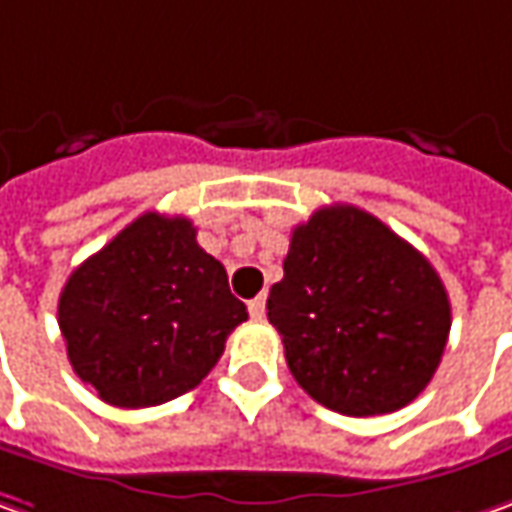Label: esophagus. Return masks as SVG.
I'll return each instance as SVG.
<instances>
[{
    "mask_svg": "<svg viewBox=\"0 0 512 512\" xmlns=\"http://www.w3.org/2000/svg\"><path fill=\"white\" fill-rule=\"evenodd\" d=\"M249 315L255 321H263V315H266V295H257L255 300H249Z\"/></svg>",
    "mask_w": 512,
    "mask_h": 512,
    "instance_id": "obj_1",
    "label": "esophagus"
}]
</instances>
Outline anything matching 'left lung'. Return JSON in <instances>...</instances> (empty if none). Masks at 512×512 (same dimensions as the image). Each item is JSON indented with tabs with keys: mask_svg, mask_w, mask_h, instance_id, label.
I'll return each instance as SVG.
<instances>
[{
	"mask_svg": "<svg viewBox=\"0 0 512 512\" xmlns=\"http://www.w3.org/2000/svg\"><path fill=\"white\" fill-rule=\"evenodd\" d=\"M266 309L295 381L355 418L418 398L450 335V298L430 260L355 206L318 209L292 232Z\"/></svg>",
	"mask_w": 512,
	"mask_h": 512,
	"instance_id": "1",
	"label": "left lung"
}]
</instances>
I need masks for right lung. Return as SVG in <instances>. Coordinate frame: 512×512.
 I'll list each match as a JSON object with an SVG mask.
<instances>
[{
    "label": "right lung",
    "instance_id": "right-lung-1",
    "mask_svg": "<svg viewBox=\"0 0 512 512\" xmlns=\"http://www.w3.org/2000/svg\"><path fill=\"white\" fill-rule=\"evenodd\" d=\"M249 318L186 217L145 212L59 295L68 361L105 404L140 410L194 389Z\"/></svg>",
    "mask_w": 512,
    "mask_h": 512
}]
</instances>
